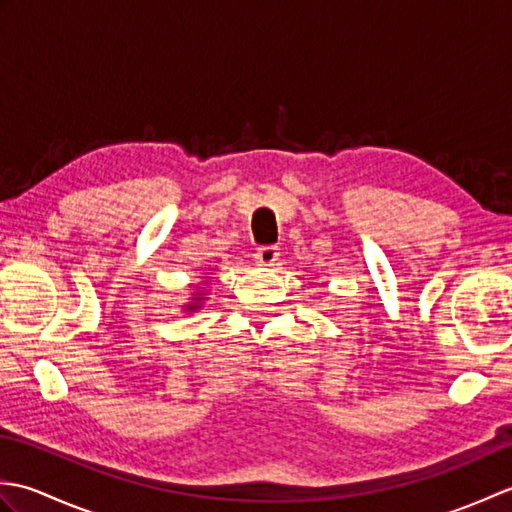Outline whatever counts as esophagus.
<instances>
[{
	"label": "esophagus",
	"instance_id": "esophagus-1",
	"mask_svg": "<svg viewBox=\"0 0 512 512\" xmlns=\"http://www.w3.org/2000/svg\"><path fill=\"white\" fill-rule=\"evenodd\" d=\"M279 255H281V253H279L277 246H262V248H257L255 262H257L259 266H275Z\"/></svg>",
	"mask_w": 512,
	"mask_h": 512
}]
</instances>
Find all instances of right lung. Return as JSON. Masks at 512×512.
<instances>
[{
  "mask_svg": "<svg viewBox=\"0 0 512 512\" xmlns=\"http://www.w3.org/2000/svg\"><path fill=\"white\" fill-rule=\"evenodd\" d=\"M195 299H198V301H200V299H202V297H195ZM195 308H200V306H191V308H189V310H195Z\"/></svg>",
  "mask_w": 512,
  "mask_h": 512,
  "instance_id": "add662e5",
  "label": "right lung"
}]
</instances>
